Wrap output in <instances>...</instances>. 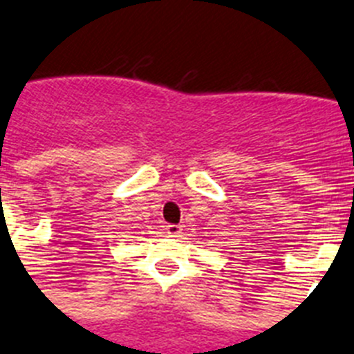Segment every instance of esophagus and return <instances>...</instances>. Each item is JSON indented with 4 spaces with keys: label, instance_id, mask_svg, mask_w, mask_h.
I'll return each mask as SVG.
<instances>
[{
    "label": "esophagus",
    "instance_id": "obj_1",
    "mask_svg": "<svg viewBox=\"0 0 354 354\" xmlns=\"http://www.w3.org/2000/svg\"><path fill=\"white\" fill-rule=\"evenodd\" d=\"M167 233L170 236H179L180 235V232H183V226L180 225H167Z\"/></svg>",
    "mask_w": 354,
    "mask_h": 354
}]
</instances>
